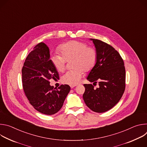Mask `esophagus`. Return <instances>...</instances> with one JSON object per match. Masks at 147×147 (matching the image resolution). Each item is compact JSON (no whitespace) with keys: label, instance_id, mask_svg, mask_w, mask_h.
I'll return each mask as SVG.
<instances>
[{"label":"esophagus","instance_id":"34e87169","mask_svg":"<svg viewBox=\"0 0 147 147\" xmlns=\"http://www.w3.org/2000/svg\"><path fill=\"white\" fill-rule=\"evenodd\" d=\"M76 86H77V85H71L70 86V87H71V88H73L74 87H76Z\"/></svg>","mask_w":147,"mask_h":147}]
</instances>
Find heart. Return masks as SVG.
<instances>
[{
  "mask_svg": "<svg viewBox=\"0 0 147 147\" xmlns=\"http://www.w3.org/2000/svg\"><path fill=\"white\" fill-rule=\"evenodd\" d=\"M59 51L61 56L55 54L51 57L53 66L59 72H63L66 62L71 60L73 70L66 72L61 78L62 82L69 85H77L84 75L95 66L97 53L96 50L81 41L70 40L61 45Z\"/></svg>",
  "mask_w": 147,
  "mask_h": 147,
  "instance_id": "1",
  "label": "heart"
}]
</instances>
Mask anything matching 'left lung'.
I'll list each match as a JSON object with an SVG mask.
<instances>
[{"label":"left lung","mask_w":147,"mask_h":147,"mask_svg":"<svg viewBox=\"0 0 147 147\" xmlns=\"http://www.w3.org/2000/svg\"><path fill=\"white\" fill-rule=\"evenodd\" d=\"M95 45L97 59L87 79L98 88L84 84L83 99L86 105L97 113L107 112L115 106L125 90V70L120 54L110 45L102 40L90 39Z\"/></svg>","instance_id":"8db88e82"}]
</instances>
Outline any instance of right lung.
<instances>
[{"label":"right lung","instance_id":"right-lung-1","mask_svg":"<svg viewBox=\"0 0 147 147\" xmlns=\"http://www.w3.org/2000/svg\"><path fill=\"white\" fill-rule=\"evenodd\" d=\"M58 78V72L50 59L49 48L43 42L39 43L27 56L22 69L24 93L39 112L52 115L61 108L70 87L67 84L58 88L51 86L50 80Z\"/></svg>","mask_w":147,"mask_h":147}]
</instances>
